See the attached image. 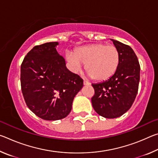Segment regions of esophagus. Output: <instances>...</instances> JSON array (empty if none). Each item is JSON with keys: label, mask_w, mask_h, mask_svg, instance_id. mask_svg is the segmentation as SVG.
<instances>
[{"label": "esophagus", "mask_w": 158, "mask_h": 158, "mask_svg": "<svg viewBox=\"0 0 158 158\" xmlns=\"http://www.w3.org/2000/svg\"><path fill=\"white\" fill-rule=\"evenodd\" d=\"M84 85H90V83L89 82V81H85V80H84Z\"/></svg>", "instance_id": "34e87169"}]
</instances>
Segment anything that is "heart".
I'll return each mask as SVG.
<instances>
[{"instance_id": "heart-1", "label": "heart", "mask_w": 158, "mask_h": 158, "mask_svg": "<svg viewBox=\"0 0 158 158\" xmlns=\"http://www.w3.org/2000/svg\"><path fill=\"white\" fill-rule=\"evenodd\" d=\"M66 57L74 70H80L85 64V71L93 79L105 81L116 72L121 56L116 45L97 43L77 48Z\"/></svg>"}]
</instances>
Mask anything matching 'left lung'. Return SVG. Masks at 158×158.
Segmentation results:
<instances>
[{
	"instance_id": "1",
	"label": "left lung",
	"mask_w": 158,
	"mask_h": 158,
	"mask_svg": "<svg viewBox=\"0 0 158 158\" xmlns=\"http://www.w3.org/2000/svg\"><path fill=\"white\" fill-rule=\"evenodd\" d=\"M120 52L116 73L108 80L92 84L95 94L91 98L95 111L106 118H115L127 112L137 96L140 79V65L130 46L113 40Z\"/></svg>"
}]
</instances>
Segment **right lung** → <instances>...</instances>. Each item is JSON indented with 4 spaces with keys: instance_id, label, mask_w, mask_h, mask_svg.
<instances>
[{
    "instance_id": "1",
    "label": "right lung",
    "mask_w": 158,
    "mask_h": 158,
    "mask_svg": "<svg viewBox=\"0 0 158 158\" xmlns=\"http://www.w3.org/2000/svg\"><path fill=\"white\" fill-rule=\"evenodd\" d=\"M57 42L35 46L21 65V87L26 105L47 121L65 118L74 98L83 87V79L72 73L57 52Z\"/></svg>"
}]
</instances>
